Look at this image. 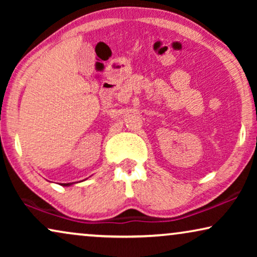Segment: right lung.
<instances>
[{"label":"right lung","instance_id":"obj_1","mask_svg":"<svg viewBox=\"0 0 257 257\" xmlns=\"http://www.w3.org/2000/svg\"><path fill=\"white\" fill-rule=\"evenodd\" d=\"M70 184H64V185H63V186H69Z\"/></svg>","mask_w":257,"mask_h":257}]
</instances>
